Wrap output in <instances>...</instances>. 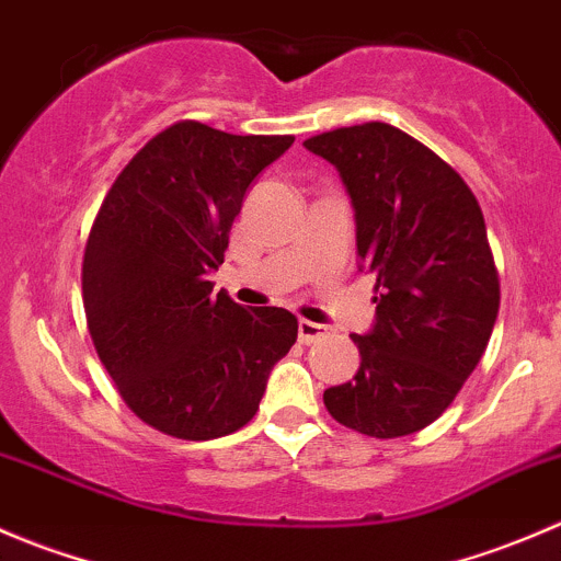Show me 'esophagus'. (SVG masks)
Masks as SVG:
<instances>
[{
    "mask_svg": "<svg viewBox=\"0 0 561 561\" xmlns=\"http://www.w3.org/2000/svg\"><path fill=\"white\" fill-rule=\"evenodd\" d=\"M320 336H325V325H320V322H312V320L298 322V339H301L304 344H312Z\"/></svg>",
    "mask_w": 561,
    "mask_h": 561,
    "instance_id": "34e87169",
    "label": "esophagus"
}]
</instances>
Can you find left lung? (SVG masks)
I'll return each instance as SVG.
<instances>
[{"label": "left lung", "mask_w": 561, "mask_h": 561, "mask_svg": "<svg viewBox=\"0 0 561 561\" xmlns=\"http://www.w3.org/2000/svg\"><path fill=\"white\" fill-rule=\"evenodd\" d=\"M353 197L360 268L377 276V322L353 333L360 369L322 393L333 421L377 439L437 421L483 358L500 274L478 197L443 157L386 122L304 140Z\"/></svg>", "instance_id": "left-lung-1"}]
</instances>
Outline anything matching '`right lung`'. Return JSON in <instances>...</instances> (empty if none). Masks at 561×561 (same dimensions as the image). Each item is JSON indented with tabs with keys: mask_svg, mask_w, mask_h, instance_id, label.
Instances as JSON below:
<instances>
[{
	"mask_svg": "<svg viewBox=\"0 0 561 561\" xmlns=\"http://www.w3.org/2000/svg\"><path fill=\"white\" fill-rule=\"evenodd\" d=\"M293 140L175 122L127 162L94 217L81 268L89 333L124 404L157 432L192 443L239 432L296 344V314L244 309L208 282L247 186Z\"/></svg>",
	"mask_w": 561,
	"mask_h": 561,
	"instance_id": "add662e5",
	"label": "right lung"
}]
</instances>
